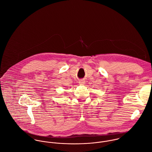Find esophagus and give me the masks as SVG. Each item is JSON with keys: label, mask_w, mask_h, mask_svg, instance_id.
<instances>
[{"label": "esophagus", "mask_w": 152, "mask_h": 152, "mask_svg": "<svg viewBox=\"0 0 152 152\" xmlns=\"http://www.w3.org/2000/svg\"><path fill=\"white\" fill-rule=\"evenodd\" d=\"M79 83H80V85L83 86V85H85V84H86V81H85L84 80H81V81H79Z\"/></svg>", "instance_id": "1"}]
</instances>
